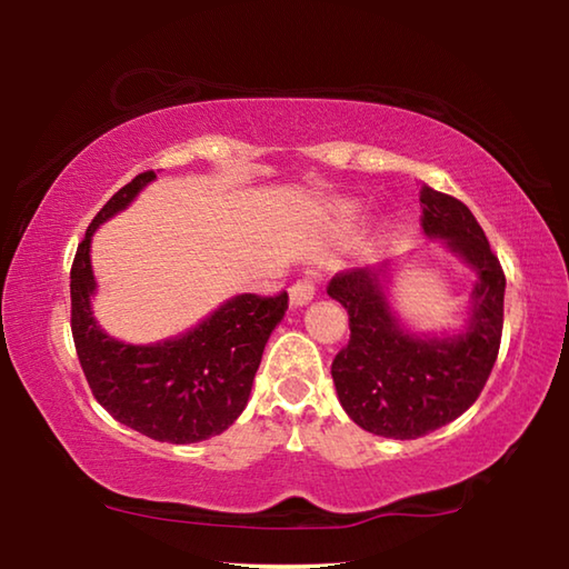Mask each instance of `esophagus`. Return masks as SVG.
Instances as JSON below:
<instances>
[{
  "mask_svg": "<svg viewBox=\"0 0 569 569\" xmlns=\"http://www.w3.org/2000/svg\"><path fill=\"white\" fill-rule=\"evenodd\" d=\"M313 296H316V286L313 281H308V278H301V281H296L291 288H288V298H291L293 308L311 303Z\"/></svg>",
  "mask_w": 569,
  "mask_h": 569,
  "instance_id": "1",
  "label": "esophagus"
}]
</instances>
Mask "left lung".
<instances>
[{
    "label": "left lung",
    "instance_id": "1",
    "mask_svg": "<svg viewBox=\"0 0 569 569\" xmlns=\"http://www.w3.org/2000/svg\"><path fill=\"white\" fill-rule=\"evenodd\" d=\"M421 230L471 273L469 311L457 329L419 331L393 308V263L336 276L329 296L349 311V346L331 363L343 411L387 439H417L461 417L485 389L505 321V273L461 200L421 188Z\"/></svg>",
    "mask_w": 569,
    "mask_h": 569
}]
</instances>
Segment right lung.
Segmentation results:
<instances>
[{"label":"right lung","instance_id":"1","mask_svg":"<svg viewBox=\"0 0 569 569\" xmlns=\"http://www.w3.org/2000/svg\"><path fill=\"white\" fill-rule=\"evenodd\" d=\"M156 180L140 172L104 203L77 246L70 273L72 336L90 389L124 427L156 441L196 445L223 435L243 413L268 339L288 311V296L238 293L192 329L156 343L120 341L94 319L92 236Z\"/></svg>","mask_w":569,"mask_h":569}]
</instances>
